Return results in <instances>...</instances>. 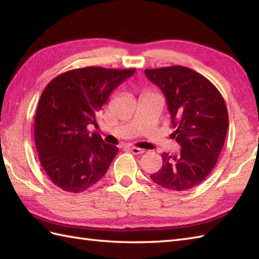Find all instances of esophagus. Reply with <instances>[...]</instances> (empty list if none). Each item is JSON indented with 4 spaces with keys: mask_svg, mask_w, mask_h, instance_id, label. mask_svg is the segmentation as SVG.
<instances>
[{
    "mask_svg": "<svg viewBox=\"0 0 259 259\" xmlns=\"http://www.w3.org/2000/svg\"><path fill=\"white\" fill-rule=\"evenodd\" d=\"M129 150L134 153V155H142L145 152L144 149L141 148H137V147H129Z\"/></svg>",
    "mask_w": 259,
    "mask_h": 259,
    "instance_id": "obj_1",
    "label": "esophagus"
}]
</instances>
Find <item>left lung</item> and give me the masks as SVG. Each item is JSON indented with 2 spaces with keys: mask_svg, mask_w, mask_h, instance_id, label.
I'll list each match as a JSON object with an SVG mask.
<instances>
[{
  "mask_svg": "<svg viewBox=\"0 0 259 259\" xmlns=\"http://www.w3.org/2000/svg\"><path fill=\"white\" fill-rule=\"evenodd\" d=\"M145 74L167 99L177 155L162 153V167L150 178L162 188L185 191L211 172L228 130L223 96L205 76L183 65L146 69Z\"/></svg>",
  "mask_w": 259,
  "mask_h": 259,
  "instance_id": "1",
  "label": "left lung"
}]
</instances>
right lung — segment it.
<instances>
[{"label":"right lung","mask_w":259,"mask_h":259,"mask_svg":"<svg viewBox=\"0 0 259 259\" xmlns=\"http://www.w3.org/2000/svg\"><path fill=\"white\" fill-rule=\"evenodd\" d=\"M136 69L87 67L58 75L43 90L34 120V139L43 169L64 191L82 192L100 180L118 153L88 126L115 88Z\"/></svg>","instance_id":"add662e5"}]
</instances>
